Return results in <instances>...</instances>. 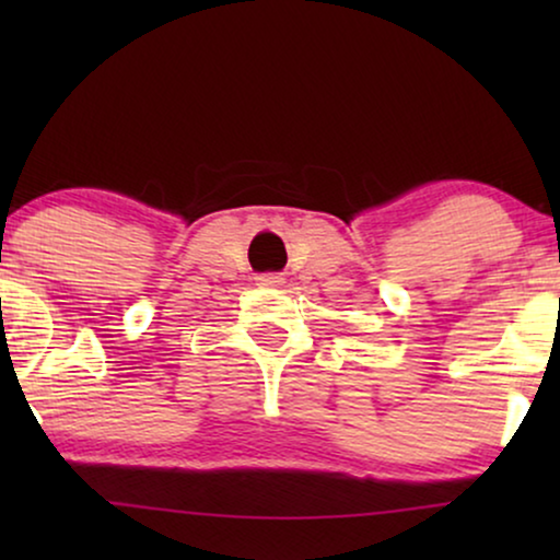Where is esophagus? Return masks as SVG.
I'll list each match as a JSON object with an SVG mask.
<instances>
[{"instance_id": "34e87169", "label": "esophagus", "mask_w": 560, "mask_h": 560, "mask_svg": "<svg viewBox=\"0 0 560 560\" xmlns=\"http://www.w3.org/2000/svg\"><path fill=\"white\" fill-rule=\"evenodd\" d=\"M257 282H259V285L275 288V285H280V282H282V275L280 272H265V275H259Z\"/></svg>"}]
</instances>
